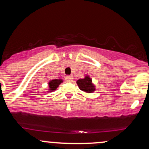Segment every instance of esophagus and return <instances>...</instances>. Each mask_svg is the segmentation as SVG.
Here are the masks:
<instances>
[{"instance_id": "1", "label": "esophagus", "mask_w": 149, "mask_h": 149, "mask_svg": "<svg viewBox=\"0 0 149 149\" xmlns=\"http://www.w3.org/2000/svg\"><path fill=\"white\" fill-rule=\"evenodd\" d=\"M73 78V76H66V79L67 81H72Z\"/></svg>"}]
</instances>
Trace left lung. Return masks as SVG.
<instances>
[{
    "label": "left lung",
    "mask_w": 149,
    "mask_h": 149,
    "mask_svg": "<svg viewBox=\"0 0 149 149\" xmlns=\"http://www.w3.org/2000/svg\"><path fill=\"white\" fill-rule=\"evenodd\" d=\"M76 83H77L80 90L85 93H91L95 91V86L93 83L92 79L90 78L88 75H86L84 78L78 79L76 81Z\"/></svg>",
    "instance_id": "obj_1"
}]
</instances>
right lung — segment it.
Wrapping results in <instances>:
<instances>
[{"mask_svg":"<svg viewBox=\"0 0 149 149\" xmlns=\"http://www.w3.org/2000/svg\"><path fill=\"white\" fill-rule=\"evenodd\" d=\"M63 83V80L61 78L59 79H54L49 82V91L48 92H53L54 91H56L57 88L59 86V85Z\"/></svg>","mask_w":149,"mask_h":149,"instance_id":"obj_1","label":"right lung"}]
</instances>
